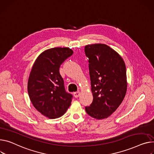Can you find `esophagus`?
Returning a JSON list of instances; mask_svg holds the SVG:
<instances>
[{
	"instance_id": "esophagus-1",
	"label": "esophagus",
	"mask_w": 154,
	"mask_h": 154,
	"mask_svg": "<svg viewBox=\"0 0 154 154\" xmlns=\"http://www.w3.org/2000/svg\"><path fill=\"white\" fill-rule=\"evenodd\" d=\"M80 91H75L74 93V96L75 97V98H78L80 96Z\"/></svg>"
}]
</instances>
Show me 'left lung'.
I'll return each instance as SVG.
<instances>
[{"label":"left lung","instance_id":"obj_1","mask_svg":"<svg viewBox=\"0 0 154 154\" xmlns=\"http://www.w3.org/2000/svg\"><path fill=\"white\" fill-rule=\"evenodd\" d=\"M88 58L93 101L87 113L97 119L109 116L119 107L127 90L125 63L116 51L104 44L85 47Z\"/></svg>","mask_w":154,"mask_h":154}]
</instances>
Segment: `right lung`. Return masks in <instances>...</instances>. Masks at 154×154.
I'll list each match as a JSON object with an SVG mask.
<instances>
[{"label": "right lung", "instance_id": "1", "mask_svg": "<svg viewBox=\"0 0 154 154\" xmlns=\"http://www.w3.org/2000/svg\"><path fill=\"white\" fill-rule=\"evenodd\" d=\"M73 53L69 48L47 49L37 57L31 70L29 97L34 107L50 119L63 116L71 105L73 97L65 90L59 68Z\"/></svg>", "mask_w": 154, "mask_h": 154}]
</instances>
